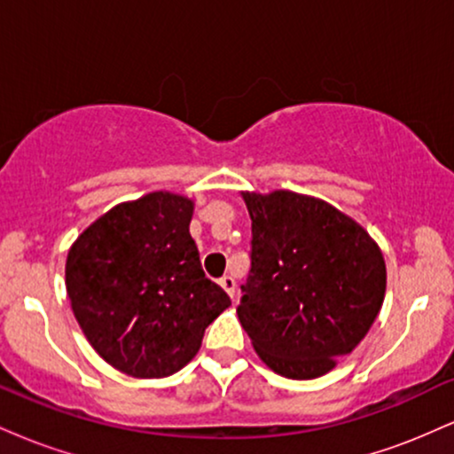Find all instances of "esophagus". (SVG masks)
<instances>
[{
    "label": "esophagus",
    "mask_w": 454,
    "mask_h": 454,
    "mask_svg": "<svg viewBox=\"0 0 454 454\" xmlns=\"http://www.w3.org/2000/svg\"><path fill=\"white\" fill-rule=\"evenodd\" d=\"M220 286H222L223 290H226L231 299H234V290H237V281H234L232 275H223V278L220 279Z\"/></svg>",
    "instance_id": "esophagus-1"
}]
</instances>
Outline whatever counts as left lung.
Returning a JSON list of instances; mask_svg holds the SVG:
<instances>
[{
  "label": "left lung",
  "mask_w": 454,
  "mask_h": 454,
  "mask_svg": "<svg viewBox=\"0 0 454 454\" xmlns=\"http://www.w3.org/2000/svg\"><path fill=\"white\" fill-rule=\"evenodd\" d=\"M252 217L239 320L286 378L325 376L376 320L387 290L378 245L356 222L294 192L243 194Z\"/></svg>",
  "instance_id": "1"
}]
</instances>
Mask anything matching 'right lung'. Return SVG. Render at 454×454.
<instances>
[{"instance_id": "right-lung-1", "label": "right lung", "mask_w": 454, "mask_h": 454, "mask_svg": "<svg viewBox=\"0 0 454 454\" xmlns=\"http://www.w3.org/2000/svg\"><path fill=\"white\" fill-rule=\"evenodd\" d=\"M192 209L184 196L153 192L93 222L67 254L78 325L93 350L128 376L179 372L231 305L205 278L190 237Z\"/></svg>"}]
</instances>
